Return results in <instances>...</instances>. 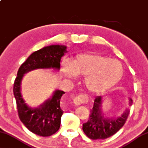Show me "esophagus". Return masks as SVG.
<instances>
[{"label":"esophagus","instance_id":"obj_1","mask_svg":"<svg viewBox=\"0 0 148 148\" xmlns=\"http://www.w3.org/2000/svg\"><path fill=\"white\" fill-rule=\"evenodd\" d=\"M88 98L86 94H81L77 95L73 99V103L76 105H81L82 104H86L88 103Z\"/></svg>","mask_w":148,"mask_h":148}]
</instances>
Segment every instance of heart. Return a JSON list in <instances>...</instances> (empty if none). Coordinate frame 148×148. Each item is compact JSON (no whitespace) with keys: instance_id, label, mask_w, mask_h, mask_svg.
<instances>
[{"instance_id":"1","label":"heart","mask_w":148,"mask_h":148,"mask_svg":"<svg viewBox=\"0 0 148 148\" xmlns=\"http://www.w3.org/2000/svg\"><path fill=\"white\" fill-rule=\"evenodd\" d=\"M62 74L68 79L84 76L88 90L102 92L117 83L123 75V68L119 61L97 54H81L69 63H63Z\"/></svg>"}]
</instances>
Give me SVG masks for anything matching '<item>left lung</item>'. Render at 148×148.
<instances>
[{
  "mask_svg": "<svg viewBox=\"0 0 148 148\" xmlns=\"http://www.w3.org/2000/svg\"><path fill=\"white\" fill-rule=\"evenodd\" d=\"M101 104L102 97L95 98L88 121L83 124L84 133L91 140H104L114 134L124 126L130 114V110L126 108L120 116L108 119L103 116ZM132 104V100L130 99L129 106Z\"/></svg>",
  "mask_w": 148,
  "mask_h": 148,
  "instance_id": "left-lung-1",
  "label": "left lung"
}]
</instances>
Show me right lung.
<instances>
[{"label": "right lung", "instance_id": "obj_1", "mask_svg": "<svg viewBox=\"0 0 148 148\" xmlns=\"http://www.w3.org/2000/svg\"><path fill=\"white\" fill-rule=\"evenodd\" d=\"M67 47L52 45L34 52L20 67L14 83V95L18 114L21 122L29 131L36 135L47 137L55 134L60 129L61 117L63 111L60 108V99L65 92L56 90L50 99L38 108L27 106L20 92V84L24 74L37 69H60L61 58Z\"/></svg>", "mask_w": 148, "mask_h": 148}]
</instances>
